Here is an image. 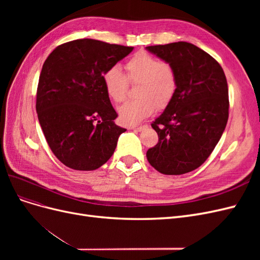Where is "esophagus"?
Wrapping results in <instances>:
<instances>
[{
    "instance_id": "obj_1",
    "label": "esophagus",
    "mask_w": 260,
    "mask_h": 260,
    "mask_svg": "<svg viewBox=\"0 0 260 260\" xmlns=\"http://www.w3.org/2000/svg\"><path fill=\"white\" fill-rule=\"evenodd\" d=\"M146 128V125H138V127H129L131 130H136V131H143Z\"/></svg>"
}]
</instances>
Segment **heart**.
<instances>
[{
  "instance_id": "obj_1",
  "label": "heart",
  "mask_w": 260,
  "mask_h": 260,
  "mask_svg": "<svg viewBox=\"0 0 260 260\" xmlns=\"http://www.w3.org/2000/svg\"><path fill=\"white\" fill-rule=\"evenodd\" d=\"M124 69L125 75L118 66H112L102 76L107 95L115 103H121L127 96L129 82H139L136 91L138 98L118 108L123 124H138L151 116L156 107H167L175 98L178 76L169 61L158 60L146 52H139L127 60Z\"/></svg>"
}]
</instances>
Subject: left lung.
Segmentation results:
<instances>
[{"instance_id":"obj_1","label":"left lung","mask_w":260,"mask_h":260,"mask_svg":"<svg viewBox=\"0 0 260 260\" xmlns=\"http://www.w3.org/2000/svg\"><path fill=\"white\" fill-rule=\"evenodd\" d=\"M175 67L178 89L153 121L158 143L146 152L164 175H183L205 162L229 118V91L223 69L208 53L188 42L146 46Z\"/></svg>"}]
</instances>
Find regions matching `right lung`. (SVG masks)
<instances>
[{
	"label": "right lung",
	"mask_w": 260,
	"mask_h": 260,
	"mask_svg": "<svg viewBox=\"0 0 260 260\" xmlns=\"http://www.w3.org/2000/svg\"><path fill=\"white\" fill-rule=\"evenodd\" d=\"M131 46L79 39L58 45L45 59L37 90L39 122L53 154L75 170H95L115 152L125 129L104 89L109 67Z\"/></svg>",
	"instance_id": "obj_1"
}]
</instances>
